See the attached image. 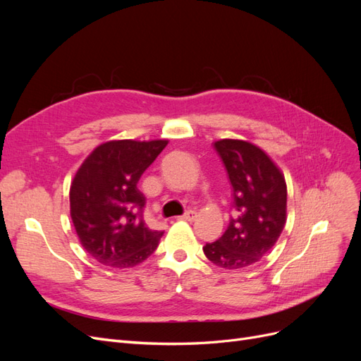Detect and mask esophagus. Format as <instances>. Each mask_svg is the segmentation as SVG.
Masks as SVG:
<instances>
[{
    "mask_svg": "<svg viewBox=\"0 0 361 361\" xmlns=\"http://www.w3.org/2000/svg\"><path fill=\"white\" fill-rule=\"evenodd\" d=\"M195 215H197V214H195V211H187V212H185L183 215H180V216H179V220H183V221H192L194 218H195Z\"/></svg>",
    "mask_w": 361,
    "mask_h": 361,
    "instance_id": "1",
    "label": "esophagus"
}]
</instances>
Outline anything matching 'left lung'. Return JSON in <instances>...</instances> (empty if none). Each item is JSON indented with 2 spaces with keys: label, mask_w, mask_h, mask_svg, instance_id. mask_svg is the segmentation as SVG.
Masks as SVG:
<instances>
[{
  "label": "left lung",
  "mask_w": 361,
  "mask_h": 361,
  "mask_svg": "<svg viewBox=\"0 0 361 361\" xmlns=\"http://www.w3.org/2000/svg\"><path fill=\"white\" fill-rule=\"evenodd\" d=\"M232 183L235 215L206 257L216 267L243 269L255 265L277 243L286 224V180L264 150L244 140L214 143Z\"/></svg>",
  "instance_id": "left-lung-1"
}]
</instances>
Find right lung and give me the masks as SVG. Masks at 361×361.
<instances>
[{
    "label": "right lung",
    "instance_id": "obj_1",
    "mask_svg": "<svg viewBox=\"0 0 361 361\" xmlns=\"http://www.w3.org/2000/svg\"><path fill=\"white\" fill-rule=\"evenodd\" d=\"M169 140H111L84 159L71 185V216L84 250L102 265L130 268L146 260L164 232L143 220L137 183Z\"/></svg>",
    "mask_w": 361,
    "mask_h": 361
}]
</instances>
